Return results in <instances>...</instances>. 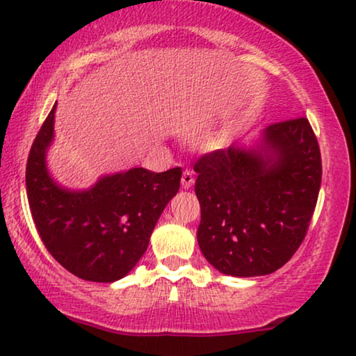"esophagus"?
Here are the masks:
<instances>
[{"instance_id": "esophagus-1", "label": "esophagus", "mask_w": 356, "mask_h": 356, "mask_svg": "<svg viewBox=\"0 0 356 356\" xmlns=\"http://www.w3.org/2000/svg\"><path fill=\"white\" fill-rule=\"evenodd\" d=\"M193 184H194V175H193V172H191V170H184L183 177H181V186L184 189H189V188H193Z\"/></svg>"}]
</instances>
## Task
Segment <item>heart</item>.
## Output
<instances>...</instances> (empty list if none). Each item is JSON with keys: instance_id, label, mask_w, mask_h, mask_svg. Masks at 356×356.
<instances>
[{"instance_id": "b5f03b06", "label": "heart", "mask_w": 356, "mask_h": 356, "mask_svg": "<svg viewBox=\"0 0 356 356\" xmlns=\"http://www.w3.org/2000/svg\"><path fill=\"white\" fill-rule=\"evenodd\" d=\"M220 140H222L220 138H217V143H220Z\"/></svg>"}]
</instances>
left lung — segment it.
<instances>
[{
    "label": "left lung",
    "instance_id": "left-lung-1",
    "mask_svg": "<svg viewBox=\"0 0 356 356\" xmlns=\"http://www.w3.org/2000/svg\"><path fill=\"white\" fill-rule=\"evenodd\" d=\"M197 243L218 272L267 275L280 269L308 232L321 188V152L309 121L267 126L252 147L233 144L201 157Z\"/></svg>",
    "mask_w": 356,
    "mask_h": 356
}]
</instances>
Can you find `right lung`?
Segmentation results:
<instances>
[{
  "instance_id": "1",
  "label": "right lung",
  "mask_w": 356,
  "mask_h": 356,
  "mask_svg": "<svg viewBox=\"0 0 356 356\" xmlns=\"http://www.w3.org/2000/svg\"><path fill=\"white\" fill-rule=\"evenodd\" d=\"M56 104L27 160L26 186L37 232L50 254L82 280L110 284L128 275L147 250L157 220L179 189L181 168L162 173L134 167L87 189L58 184L47 167Z\"/></svg>"
}]
</instances>
